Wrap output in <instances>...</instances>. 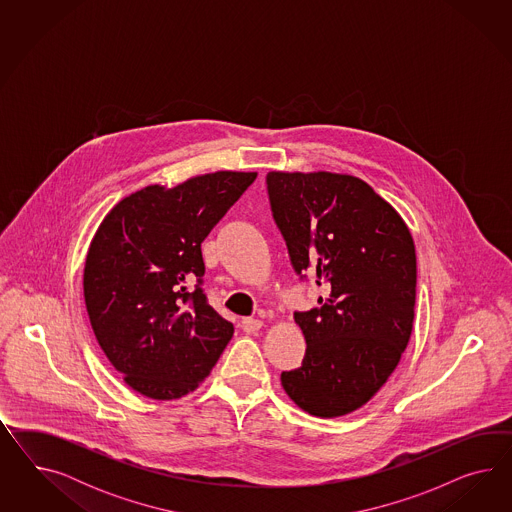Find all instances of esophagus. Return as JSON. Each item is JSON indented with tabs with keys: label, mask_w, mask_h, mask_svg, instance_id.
I'll use <instances>...</instances> for the list:
<instances>
[{
	"label": "esophagus",
	"mask_w": 512,
	"mask_h": 512,
	"mask_svg": "<svg viewBox=\"0 0 512 512\" xmlns=\"http://www.w3.org/2000/svg\"><path fill=\"white\" fill-rule=\"evenodd\" d=\"M263 328V321H259V319H253V317H246V319H242V330L244 332H257V330H261Z\"/></svg>",
	"instance_id": "1"
}]
</instances>
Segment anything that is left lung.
I'll return each mask as SVG.
<instances>
[{
    "mask_svg": "<svg viewBox=\"0 0 512 512\" xmlns=\"http://www.w3.org/2000/svg\"><path fill=\"white\" fill-rule=\"evenodd\" d=\"M266 191L296 274L328 293L319 308L295 311L308 347L300 368L281 372V385L310 415H347L387 383L411 338L413 238L355 176L268 172Z\"/></svg>",
    "mask_w": 512,
    "mask_h": 512,
    "instance_id": "obj_1",
    "label": "left lung"
}]
</instances>
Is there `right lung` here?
Here are the masks:
<instances>
[{
	"label": "right lung",
	"instance_id": "add662e5",
	"mask_svg": "<svg viewBox=\"0 0 512 512\" xmlns=\"http://www.w3.org/2000/svg\"><path fill=\"white\" fill-rule=\"evenodd\" d=\"M255 178L219 171L171 189L144 187L118 202L93 236L84 266L93 334L142 396L193 392L233 338L202 289L201 244Z\"/></svg>",
	"mask_w": 512,
	"mask_h": 512
}]
</instances>
